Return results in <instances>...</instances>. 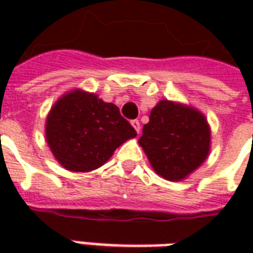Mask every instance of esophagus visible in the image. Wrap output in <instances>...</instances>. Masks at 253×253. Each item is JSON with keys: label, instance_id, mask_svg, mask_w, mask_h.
Returning a JSON list of instances; mask_svg holds the SVG:
<instances>
[{"label": "esophagus", "instance_id": "esophagus-1", "mask_svg": "<svg viewBox=\"0 0 253 253\" xmlns=\"http://www.w3.org/2000/svg\"><path fill=\"white\" fill-rule=\"evenodd\" d=\"M131 126L135 128V131L139 134V131H141V123H139V121L138 119H134V121H131Z\"/></svg>", "mask_w": 253, "mask_h": 253}]
</instances>
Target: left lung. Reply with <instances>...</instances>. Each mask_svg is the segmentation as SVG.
Segmentation results:
<instances>
[{"instance_id": "1", "label": "left lung", "mask_w": 253, "mask_h": 253, "mask_svg": "<svg viewBox=\"0 0 253 253\" xmlns=\"http://www.w3.org/2000/svg\"><path fill=\"white\" fill-rule=\"evenodd\" d=\"M138 142L160 176L177 181L206 160L210 130L201 112L163 100L150 112Z\"/></svg>"}]
</instances>
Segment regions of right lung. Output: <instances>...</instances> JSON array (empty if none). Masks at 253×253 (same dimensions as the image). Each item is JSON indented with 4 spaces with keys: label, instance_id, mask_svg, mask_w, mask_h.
<instances>
[{
    "label": "right lung",
    "instance_id": "add662e5",
    "mask_svg": "<svg viewBox=\"0 0 253 253\" xmlns=\"http://www.w3.org/2000/svg\"><path fill=\"white\" fill-rule=\"evenodd\" d=\"M135 135L115 104L81 90L58 100L47 118L48 146L59 164L74 172L99 168L118 146Z\"/></svg>",
    "mask_w": 253,
    "mask_h": 253
}]
</instances>
